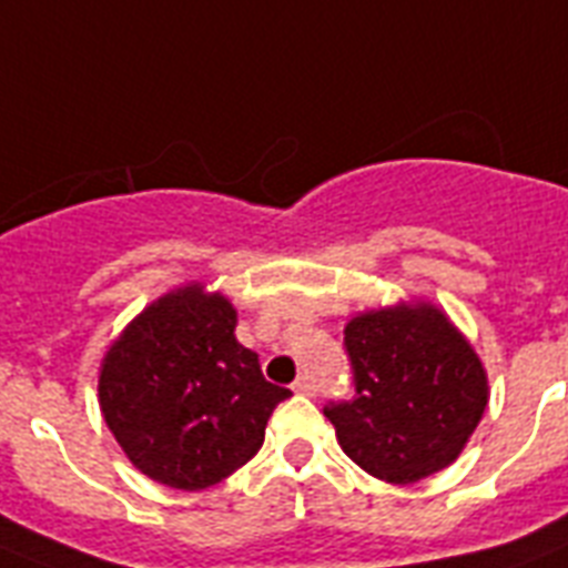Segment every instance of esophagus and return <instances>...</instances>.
I'll return each mask as SVG.
<instances>
[{"label": "esophagus", "instance_id": "esophagus-1", "mask_svg": "<svg viewBox=\"0 0 568 568\" xmlns=\"http://www.w3.org/2000/svg\"><path fill=\"white\" fill-rule=\"evenodd\" d=\"M294 394H303V396H312L315 394V382H312V376H306V373H303V376H297V379H294Z\"/></svg>", "mask_w": 568, "mask_h": 568}]
</instances>
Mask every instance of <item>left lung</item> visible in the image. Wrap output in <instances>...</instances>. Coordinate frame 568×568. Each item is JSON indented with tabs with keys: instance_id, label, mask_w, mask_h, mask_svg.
Listing matches in <instances>:
<instances>
[{
	"instance_id": "8db88e82",
	"label": "left lung",
	"mask_w": 568,
	"mask_h": 568,
	"mask_svg": "<svg viewBox=\"0 0 568 568\" xmlns=\"http://www.w3.org/2000/svg\"><path fill=\"white\" fill-rule=\"evenodd\" d=\"M344 347L356 396L324 414L347 458L390 484H414L458 460L490 388L444 308L412 300L362 312L344 326Z\"/></svg>"
}]
</instances>
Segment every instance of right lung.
Returning <instances> with one entry per match:
<instances>
[{
	"mask_svg": "<svg viewBox=\"0 0 568 568\" xmlns=\"http://www.w3.org/2000/svg\"><path fill=\"white\" fill-rule=\"evenodd\" d=\"M292 390L236 341V308L201 283L156 297L101 358L99 405L133 467L174 490H206L262 449Z\"/></svg>",
	"mask_w": 568,
	"mask_h": 568,
	"instance_id": "add662e5",
	"label": "right lung"
}]
</instances>
